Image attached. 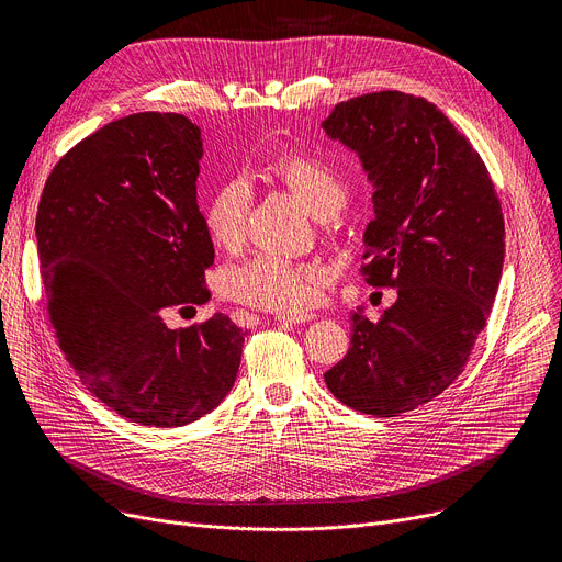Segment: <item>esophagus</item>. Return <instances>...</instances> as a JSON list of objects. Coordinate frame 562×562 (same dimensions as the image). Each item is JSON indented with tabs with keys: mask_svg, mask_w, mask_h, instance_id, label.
<instances>
[{
	"mask_svg": "<svg viewBox=\"0 0 562 562\" xmlns=\"http://www.w3.org/2000/svg\"><path fill=\"white\" fill-rule=\"evenodd\" d=\"M316 314L312 312H301V314H278V321L282 323V326H296V323H310L314 321Z\"/></svg>",
	"mask_w": 562,
	"mask_h": 562,
	"instance_id": "34e87169",
	"label": "esophagus"
}]
</instances>
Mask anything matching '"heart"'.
I'll use <instances>...</instances> for the list:
<instances>
[{"mask_svg": "<svg viewBox=\"0 0 562 562\" xmlns=\"http://www.w3.org/2000/svg\"><path fill=\"white\" fill-rule=\"evenodd\" d=\"M271 172L296 193L314 216L328 218L341 210L346 187L330 161L305 153H284L271 164ZM250 206L244 180L223 182L204 206V227L214 244L232 248L241 241ZM326 284V273L316 266L291 263L282 257L259 255L225 278L232 299L261 310L296 312L312 305Z\"/></svg>", "mask_w": 562, "mask_h": 562, "instance_id": "obj_1", "label": "heart"}]
</instances>
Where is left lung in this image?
<instances>
[{
  "label": "left lung",
  "mask_w": 562,
  "mask_h": 562,
  "mask_svg": "<svg viewBox=\"0 0 562 562\" xmlns=\"http://www.w3.org/2000/svg\"><path fill=\"white\" fill-rule=\"evenodd\" d=\"M321 127L360 157L373 187L364 280L398 289L380 321L352 312L350 348L326 385L364 415L398 417L467 364L504 271V214L479 153L424 98H352Z\"/></svg>",
  "instance_id": "8db88e82"
}]
</instances>
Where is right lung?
I'll return each instance as SVG.
<instances>
[{
  "instance_id": "add662e5",
  "label": "right lung",
  "mask_w": 562,
  "mask_h": 562,
  "mask_svg": "<svg viewBox=\"0 0 562 562\" xmlns=\"http://www.w3.org/2000/svg\"><path fill=\"white\" fill-rule=\"evenodd\" d=\"M200 127L134 113L77 143L49 172L36 241L47 312L72 371L117 415L198 422L229 394L246 333L225 314L170 330L164 310L204 305L214 244L198 210Z\"/></svg>"
}]
</instances>
